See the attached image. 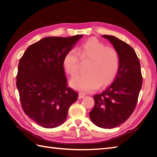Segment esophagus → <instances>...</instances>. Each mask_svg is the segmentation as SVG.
<instances>
[{
    "label": "esophagus",
    "instance_id": "esophagus-1",
    "mask_svg": "<svg viewBox=\"0 0 157 157\" xmlns=\"http://www.w3.org/2000/svg\"><path fill=\"white\" fill-rule=\"evenodd\" d=\"M85 96H86V94H84V93L79 92V93L78 98H83L85 97Z\"/></svg>",
    "mask_w": 157,
    "mask_h": 157
}]
</instances>
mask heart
Returning a JSON list of instances; mask_svg holds the SVG:
<instances>
[{
  "instance_id": "heart-1",
  "label": "heart",
  "mask_w": 157,
  "mask_h": 157,
  "mask_svg": "<svg viewBox=\"0 0 157 157\" xmlns=\"http://www.w3.org/2000/svg\"><path fill=\"white\" fill-rule=\"evenodd\" d=\"M68 51L63 59V67L69 75L78 73L80 58L90 61L86 74L77 75L70 81L72 88L82 92H92L100 86L105 87L114 80L119 69V55L115 48L105 45L96 38H90Z\"/></svg>"
}]
</instances>
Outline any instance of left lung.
<instances>
[{
    "instance_id": "obj_1",
    "label": "left lung",
    "mask_w": 157,
    "mask_h": 157,
    "mask_svg": "<svg viewBox=\"0 0 157 157\" xmlns=\"http://www.w3.org/2000/svg\"><path fill=\"white\" fill-rule=\"evenodd\" d=\"M112 43L119 55V69L113 84L96 94L90 112L91 121L100 128L111 129L124 123L137 105L142 85L140 63L132 46L115 36L102 35Z\"/></svg>"
}]
</instances>
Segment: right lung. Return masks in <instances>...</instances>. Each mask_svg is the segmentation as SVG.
<instances>
[{"label": "right lung", "mask_w": 157, "mask_h": 157, "mask_svg": "<svg viewBox=\"0 0 157 157\" xmlns=\"http://www.w3.org/2000/svg\"><path fill=\"white\" fill-rule=\"evenodd\" d=\"M82 35L47 37L26 49L18 65L16 86L25 114L45 128L63 124L78 92L67 86L63 59Z\"/></svg>", "instance_id": "obj_1"}]
</instances>
